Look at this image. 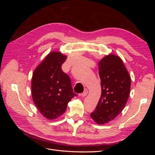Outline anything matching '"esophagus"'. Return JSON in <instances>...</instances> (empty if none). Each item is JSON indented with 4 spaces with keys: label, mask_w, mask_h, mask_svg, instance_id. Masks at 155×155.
<instances>
[{
    "label": "esophagus",
    "mask_w": 155,
    "mask_h": 155,
    "mask_svg": "<svg viewBox=\"0 0 155 155\" xmlns=\"http://www.w3.org/2000/svg\"><path fill=\"white\" fill-rule=\"evenodd\" d=\"M88 90H87V88H85V90H84V91H83V92L81 94V96H86L87 95V94H88Z\"/></svg>",
    "instance_id": "obj_1"
}]
</instances>
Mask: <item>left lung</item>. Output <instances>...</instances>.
<instances>
[{
    "label": "left lung",
    "instance_id": "1",
    "mask_svg": "<svg viewBox=\"0 0 155 155\" xmlns=\"http://www.w3.org/2000/svg\"><path fill=\"white\" fill-rule=\"evenodd\" d=\"M101 95L91 116L97 124L114 119L123 110L128 100L130 78L121 59L109 55L99 62Z\"/></svg>",
    "mask_w": 155,
    "mask_h": 155
}]
</instances>
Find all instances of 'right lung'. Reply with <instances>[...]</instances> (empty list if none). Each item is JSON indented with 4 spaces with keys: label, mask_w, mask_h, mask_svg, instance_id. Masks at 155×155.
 I'll list each match as a JSON object with an SVG mask.
<instances>
[{
    "label": "right lung",
    "mask_w": 155,
    "mask_h": 155,
    "mask_svg": "<svg viewBox=\"0 0 155 155\" xmlns=\"http://www.w3.org/2000/svg\"><path fill=\"white\" fill-rule=\"evenodd\" d=\"M67 56L59 52L50 53L36 68L31 79L33 100L45 118H58L67 110L68 103L74 96L71 79L61 65Z\"/></svg>",
    "instance_id": "1"
}]
</instances>
